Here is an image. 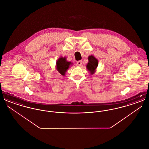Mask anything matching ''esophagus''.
I'll use <instances>...</instances> for the list:
<instances>
[{"label":"esophagus","instance_id":"obj_1","mask_svg":"<svg viewBox=\"0 0 149 149\" xmlns=\"http://www.w3.org/2000/svg\"><path fill=\"white\" fill-rule=\"evenodd\" d=\"M81 64H82V61L81 60H79V61H77V64H78V66H81Z\"/></svg>","mask_w":149,"mask_h":149}]
</instances>
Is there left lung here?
I'll return each instance as SVG.
<instances>
[{"mask_svg": "<svg viewBox=\"0 0 149 149\" xmlns=\"http://www.w3.org/2000/svg\"><path fill=\"white\" fill-rule=\"evenodd\" d=\"M88 63L86 65V68L88 71H89L91 75L94 74L95 72L96 68L98 65V61L93 55L88 57Z\"/></svg>", "mask_w": 149, "mask_h": 149, "instance_id": "left-lung-1", "label": "left lung"}]
</instances>
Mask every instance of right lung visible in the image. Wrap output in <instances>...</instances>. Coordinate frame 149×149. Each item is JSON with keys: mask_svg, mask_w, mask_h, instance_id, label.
Wrapping results in <instances>:
<instances>
[{"mask_svg": "<svg viewBox=\"0 0 149 149\" xmlns=\"http://www.w3.org/2000/svg\"><path fill=\"white\" fill-rule=\"evenodd\" d=\"M72 63L71 62H69L66 60V57H61L56 61V69L58 72L64 76L65 75L66 72L68 69L69 68L70 66L71 65Z\"/></svg>", "mask_w": 149, "mask_h": 149, "instance_id": "add662e5", "label": "right lung"}]
</instances>
